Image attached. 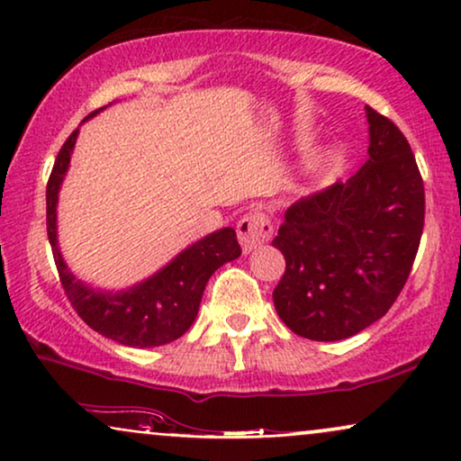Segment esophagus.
<instances>
[{"instance_id":"1","label":"esophagus","mask_w":461,"mask_h":461,"mask_svg":"<svg viewBox=\"0 0 461 461\" xmlns=\"http://www.w3.org/2000/svg\"><path fill=\"white\" fill-rule=\"evenodd\" d=\"M237 235L241 249L245 254H249V251L260 248L262 243L270 241V237H273V222H270V218L264 212H248L239 220Z\"/></svg>"}]
</instances>
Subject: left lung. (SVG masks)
<instances>
[{"label":"left lung","mask_w":461,"mask_h":461,"mask_svg":"<svg viewBox=\"0 0 461 461\" xmlns=\"http://www.w3.org/2000/svg\"><path fill=\"white\" fill-rule=\"evenodd\" d=\"M369 159L289 207L273 245L285 273L273 300L283 323L317 342L346 339L390 311L424 230V180L402 131L365 106Z\"/></svg>","instance_id":"1"}]
</instances>
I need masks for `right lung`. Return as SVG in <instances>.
Returning <instances> with one entry per match:
<instances>
[{
	"instance_id": "add662e5",
	"label": "right lung",
	"mask_w": 461,
	"mask_h": 461,
	"mask_svg": "<svg viewBox=\"0 0 461 461\" xmlns=\"http://www.w3.org/2000/svg\"><path fill=\"white\" fill-rule=\"evenodd\" d=\"M96 113L98 111H94L92 115ZM77 131L79 130H75L62 144L46 188L48 239L67 298L94 331L119 344L153 348V346L174 342L188 331L197 317L201 295L210 276L222 264L241 256L237 232L230 226L212 232L176 256L159 273L125 292L113 294L87 287L68 270L60 256L59 239H56V203H59V191L65 180L68 161H71Z\"/></svg>"
}]
</instances>
